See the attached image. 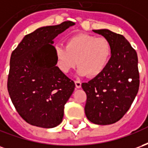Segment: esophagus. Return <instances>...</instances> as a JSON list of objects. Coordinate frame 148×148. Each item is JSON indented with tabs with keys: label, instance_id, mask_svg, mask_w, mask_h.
<instances>
[{
	"label": "esophagus",
	"instance_id": "esophagus-1",
	"mask_svg": "<svg viewBox=\"0 0 148 148\" xmlns=\"http://www.w3.org/2000/svg\"><path fill=\"white\" fill-rule=\"evenodd\" d=\"M74 82H75V86L77 89H80L81 87H82V82H81L80 81H74Z\"/></svg>",
	"mask_w": 148,
	"mask_h": 148
}]
</instances>
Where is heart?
I'll return each mask as SVG.
<instances>
[{
	"label": "heart",
	"mask_w": 148,
	"mask_h": 148,
	"mask_svg": "<svg viewBox=\"0 0 148 148\" xmlns=\"http://www.w3.org/2000/svg\"><path fill=\"white\" fill-rule=\"evenodd\" d=\"M56 64L64 74L78 66L80 76L96 77L109 65L112 55L110 42L104 37L88 34H77L66 42V47L56 45L54 48Z\"/></svg>",
	"instance_id": "1"
}]
</instances>
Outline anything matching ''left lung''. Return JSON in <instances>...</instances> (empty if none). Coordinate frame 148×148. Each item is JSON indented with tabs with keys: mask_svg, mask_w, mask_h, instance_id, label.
Returning a JSON list of instances; mask_svg holds the SVG:
<instances>
[{
	"mask_svg": "<svg viewBox=\"0 0 148 148\" xmlns=\"http://www.w3.org/2000/svg\"><path fill=\"white\" fill-rule=\"evenodd\" d=\"M110 42L109 65L99 76L82 84L87 96L85 113L98 125L114 124L124 116L140 86L136 51L122 35L109 29L93 30Z\"/></svg>",
	"mask_w": 148,
	"mask_h": 148,
	"instance_id": "obj_1",
	"label": "left lung"
}]
</instances>
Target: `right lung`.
<instances>
[{
	"label": "right lung",
	"mask_w": 148,
	"mask_h": 148,
	"mask_svg": "<svg viewBox=\"0 0 148 148\" xmlns=\"http://www.w3.org/2000/svg\"><path fill=\"white\" fill-rule=\"evenodd\" d=\"M74 24L68 21L39 27L25 36L12 53L8 93L18 113L32 125L51 128L62 121L75 84L56 66L52 44Z\"/></svg>",
	"instance_id": "right-lung-1"
}]
</instances>
